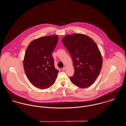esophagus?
Returning a JSON list of instances; mask_svg holds the SVG:
<instances>
[{
  "label": "esophagus",
  "instance_id": "esophagus-1",
  "mask_svg": "<svg viewBox=\"0 0 126 126\" xmlns=\"http://www.w3.org/2000/svg\"><path fill=\"white\" fill-rule=\"evenodd\" d=\"M65 70H66V67H65V66L63 67L62 68V70H63V71H65Z\"/></svg>",
  "mask_w": 126,
  "mask_h": 126
}]
</instances>
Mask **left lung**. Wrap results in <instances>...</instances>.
<instances>
[{
    "label": "left lung",
    "instance_id": "1",
    "mask_svg": "<svg viewBox=\"0 0 126 126\" xmlns=\"http://www.w3.org/2000/svg\"><path fill=\"white\" fill-rule=\"evenodd\" d=\"M72 57L75 72L70 79L80 88H87L95 81L101 71L102 58L95 43L82 34H73L62 40Z\"/></svg>",
    "mask_w": 126,
    "mask_h": 126
}]
</instances>
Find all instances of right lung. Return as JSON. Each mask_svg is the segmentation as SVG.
<instances>
[{
    "label": "right lung",
    "instance_id": "obj_1",
    "mask_svg": "<svg viewBox=\"0 0 126 126\" xmlns=\"http://www.w3.org/2000/svg\"><path fill=\"white\" fill-rule=\"evenodd\" d=\"M58 41L57 35L43 36L32 41L24 59V68L30 82L40 89H47L55 82L59 70L55 68L52 53Z\"/></svg>",
    "mask_w": 126,
    "mask_h": 126
}]
</instances>
